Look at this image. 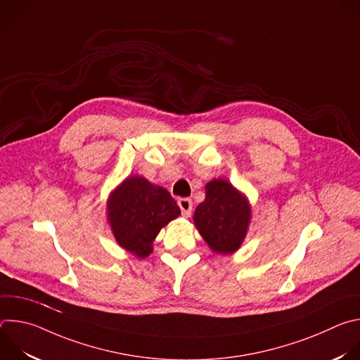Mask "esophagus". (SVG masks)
<instances>
[{
    "label": "esophagus",
    "mask_w": 360,
    "mask_h": 360,
    "mask_svg": "<svg viewBox=\"0 0 360 360\" xmlns=\"http://www.w3.org/2000/svg\"><path fill=\"white\" fill-rule=\"evenodd\" d=\"M178 205H179L182 215L185 218H188L191 215V212H192V199H189V198H179L178 199Z\"/></svg>",
    "instance_id": "1"
}]
</instances>
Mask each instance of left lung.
<instances>
[{"instance_id": "1", "label": "left lung", "mask_w": 360, "mask_h": 360, "mask_svg": "<svg viewBox=\"0 0 360 360\" xmlns=\"http://www.w3.org/2000/svg\"><path fill=\"white\" fill-rule=\"evenodd\" d=\"M250 215L248 198L219 178L205 185V200L196 207L193 222L214 252L231 255L240 248Z\"/></svg>"}]
</instances>
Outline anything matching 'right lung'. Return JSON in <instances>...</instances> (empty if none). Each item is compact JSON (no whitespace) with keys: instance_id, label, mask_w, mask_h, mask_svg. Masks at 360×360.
<instances>
[{"instance_id":"add662e5","label":"right lung","mask_w":360,"mask_h":360,"mask_svg":"<svg viewBox=\"0 0 360 360\" xmlns=\"http://www.w3.org/2000/svg\"><path fill=\"white\" fill-rule=\"evenodd\" d=\"M181 215L171 193L143 176H128L111 192L107 218L121 248L146 258L160 231Z\"/></svg>"}]
</instances>
